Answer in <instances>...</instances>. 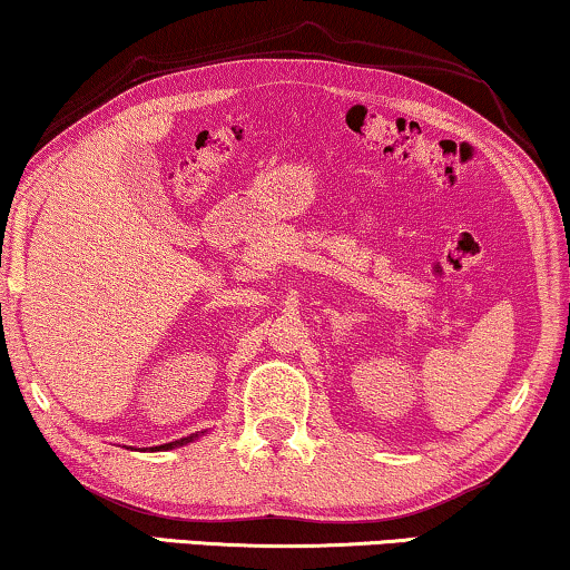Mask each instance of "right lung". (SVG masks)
<instances>
[{
    "label": "right lung",
    "instance_id": "obj_1",
    "mask_svg": "<svg viewBox=\"0 0 570 570\" xmlns=\"http://www.w3.org/2000/svg\"><path fill=\"white\" fill-rule=\"evenodd\" d=\"M206 431H196V434H190V436H186V439H178V442H170V444H159V446H149L151 452H159V449H175V446H183V444H190V442H196L198 436H204Z\"/></svg>",
    "mask_w": 570,
    "mask_h": 570
}]
</instances>
